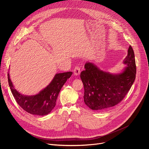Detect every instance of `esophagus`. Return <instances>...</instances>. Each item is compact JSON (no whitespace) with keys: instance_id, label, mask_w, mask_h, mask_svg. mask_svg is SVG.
<instances>
[{"instance_id":"esophagus-1","label":"esophagus","mask_w":149,"mask_h":149,"mask_svg":"<svg viewBox=\"0 0 149 149\" xmlns=\"http://www.w3.org/2000/svg\"><path fill=\"white\" fill-rule=\"evenodd\" d=\"M80 72H81V69L79 67L77 66L75 67V68H74V74L75 76H78L80 74Z\"/></svg>"}]
</instances>
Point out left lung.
I'll use <instances>...</instances> for the list:
<instances>
[{"instance_id":"left-lung-1","label":"left lung","mask_w":149,"mask_h":149,"mask_svg":"<svg viewBox=\"0 0 149 149\" xmlns=\"http://www.w3.org/2000/svg\"><path fill=\"white\" fill-rule=\"evenodd\" d=\"M124 59L127 66L118 74L101 70L87 62L80 77L84 87V101L91 110L103 111L118 104L131 88L136 78V66L134 51L131 46Z\"/></svg>"}]
</instances>
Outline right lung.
Returning <instances> with one entry per match:
<instances>
[{
  "label": "right lung",
  "mask_w": 149,
  "mask_h": 149,
  "mask_svg": "<svg viewBox=\"0 0 149 149\" xmlns=\"http://www.w3.org/2000/svg\"><path fill=\"white\" fill-rule=\"evenodd\" d=\"M72 74V72L56 74L48 86L33 95H25L19 93L14 88L9 72L8 77L11 92L20 107L31 114L45 116L55 107L60 90Z\"/></svg>",
  "instance_id": "1"
}]
</instances>
